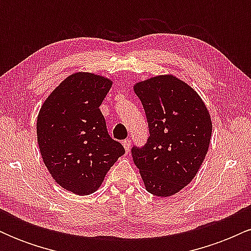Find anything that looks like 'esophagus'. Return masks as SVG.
<instances>
[{"label":"esophagus","instance_id":"34e87169","mask_svg":"<svg viewBox=\"0 0 251 251\" xmlns=\"http://www.w3.org/2000/svg\"><path fill=\"white\" fill-rule=\"evenodd\" d=\"M123 146H124V149L126 150V152H128V150L131 149V140L129 139H125L123 142Z\"/></svg>","mask_w":251,"mask_h":251}]
</instances>
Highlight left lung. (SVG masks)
<instances>
[{"label": "left lung", "instance_id": "obj_1", "mask_svg": "<svg viewBox=\"0 0 251 251\" xmlns=\"http://www.w3.org/2000/svg\"><path fill=\"white\" fill-rule=\"evenodd\" d=\"M150 138L132 149L146 191L158 197L177 194L195 178L209 150L212 122L191 86L172 74L135 82Z\"/></svg>", "mask_w": 251, "mask_h": 251}]
</instances>
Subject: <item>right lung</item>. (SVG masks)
Listing matches in <instances>:
<instances>
[{
	"label": "right lung",
	"mask_w": 251,
	"mask_h": 251,
	"mask_svg": "<svg viewBox=\"0 0 251 251\" xmlns=\"http://www.w3.org/2000/svg\"><path fill=\"white\" fill-rule=\"evenodd\" d=\"M112 85L106 76L76 72L51 92L37 116L43 163L60 186L75 195L97 191L125 153L122 144L108 135L99 108Z\"/></svg>",
	"instance_id": "right-lung-1"
}]
</instances>
